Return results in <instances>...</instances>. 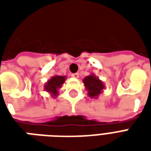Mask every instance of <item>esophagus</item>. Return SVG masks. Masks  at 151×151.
Returning <instances> with one entry per match:
<instances>
[{
    "label": "esophagus",
    "mask_w": 151,
    "mask_h": 151,
    "mask_svg": "<svg viewBox=\"0 0 151 151\" xmlns=\"http://www.w3.org/2000/svg\"><path fill=\"white\" fill-rule=\"evenodd\" d=\"M71 76H72L73 78H78L79 77L78 73H72V74H71Z\"/></svg>",
    "instance_id": "esophagus-1"
}]
</instances>
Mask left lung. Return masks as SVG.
I'll list each match as a JSON object with an SVG mask.
<instances>
[{"instance_id":"8db88e82","label":"left lung","mask_w":151,"mask_h":151,"mask_svg":"<svg viewBox=\"0 0 151 151\" xmlns=\"http://www.w3.org/2000/svg\"><path fill=\"white\" fill-rule=\"evenodd\" d=\"M83 83L85 86L86 91H87V95L91 98L97 99L99 95L103 93L104 89H105L104 83L94 73L86 76L83 79Z\"/></svg>"}]
</instances>
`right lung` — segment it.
<instances>
[{"label":"right lung","instance_id":"add662e5","mask_svg":"<svg viewBox=\"0 0 151 151\" xmlns=\"http://www.w3.org/2000/svg\"><path fill=\"white\" fill-rule=\"evenodd\" d=\"M65 80L66 76H53L44 84V90L48 92L52 98H56L59 93V89L62 86Z\"/></svg>","mask_w":151,"mask_h":151}]
</instances>
